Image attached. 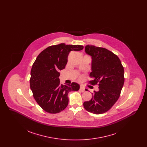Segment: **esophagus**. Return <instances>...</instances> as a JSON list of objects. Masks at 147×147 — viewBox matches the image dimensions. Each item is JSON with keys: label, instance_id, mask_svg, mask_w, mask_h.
Returning <instances> with one entry per match:
<instances>
[{"label": "esophagus", "instance_id": "34e87169", "mask_svg": "<svg viewBox=\"0 0 147 147\" xmlns=\"http://www.w3.org/2000/svg\"><path fill=\"white\" fill-rule=\"evenodd\" d=\"M80 90L82 92H84L85 91V88L83 86H80Z\"/></svg>", "mask_w": 147, "mask_h": 147}]
</instances>
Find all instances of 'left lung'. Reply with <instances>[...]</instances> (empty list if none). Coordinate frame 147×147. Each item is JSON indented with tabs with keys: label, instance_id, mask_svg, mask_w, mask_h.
I'll use <instances>...</instances> for the list:
<instances>
[{
	"label": "left lung",
	"instance_id": "obj_1",
	"mask_svg": "<svg viewBox=\"0 0 147 147\" xmlns=\"http://www.w3.org/2000/svg\"><path fill=\"white\" fill-rule=\"evenodd\" d=\"M85 50L92 58L90 77L93 80L89 83L98 85L99 90L92 93L91 100L83 105L89 112L101 114L109 111L119 99L125 82L124 68L118 56L106 49L88 45Z\"/></svg>",
	"mask_w": 147,
	"mask_h": 147
}]
</instances>
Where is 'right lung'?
Listing matches in <instances>:
<instances>
[{"mask_svg":"<svg viewBox=\"0 0 147 147\" xmlns=\"http://www.w3.org/2000/svg\"><path fill=\"white\" fill-rule=\"evenodd\" d=\"M83 48L62 43L49 46L37 57L31 70L30 88L36 101L46 112L62 111L68 105V93L79 90L80 85L76 83L61 84L59 71L65 68L70 51Z\"/></svg>","mask_w":147,"mask_h":147,"instance_id":"1","label":"right lung"}]
</instances>
